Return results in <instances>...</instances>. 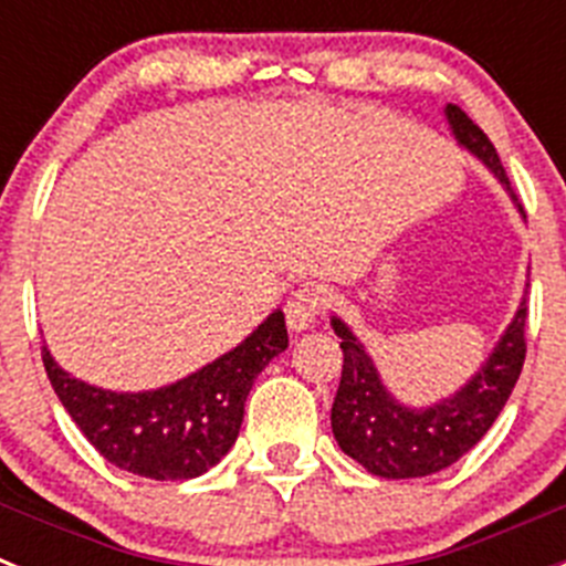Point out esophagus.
<instances>
[{
  "label": "esophagus",
  "mask_w": 566,
  "mask_h": 566,
  "mask_svg": "<svg viewBox=\"0 0 566 566\" xmlns=\"http://www.w3.org/2000/svg\"><path fill=\"white\" fill-rule=\"evenodd\" d=\"M326 306V294L317 283H303L297 292L289 297L286 303V323L292 332H306V328L314 326V319L319 317Z\"/></svg>",
  "instance_id": "esophagus-1"
}]
</instances>
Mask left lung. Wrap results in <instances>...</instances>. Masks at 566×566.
<instances>
[{"instance_id":"1","label":"left lung","mask_w":566,"mask_h":566,"mask_svg":"<svg viewBox=\"0 0 566 566\" xmlns=\"http://www.w3.org/2000/svg\"><path fill=\"white\" fill-rule=\"evenodd\" d=\"M444 113L457 142L476 155L507 187L510 198L518 201L499 161L496 147L490 144L482 127L473 124V118H468V113L457 104H448ZM332 326L343 348V377L332 405L334 439L368 473L382 479L431 476L459 462L490 431V424L496 422L504 402L516 388L527 354V339H524L527 300H522L516 317L476 377L468 379V385H462L453 397L419 411V408H405L388 394L371 357L365 354L363 343L343 319L332 317Z\"/></svg>"}]
</instances>
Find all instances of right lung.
<instances>
[{
	"instance_id": "1",
	"label": "right lung",
	"mask_w": 566,
	"mask_h": 566,
	"mask_svg": "<svg viewBox=\"0 0 566 566\" xmlns=\"http://www.w3.org/2000/svg\"><path fill=\"white\" fill-rule=\"evenodd\" d=\"M283 312L269 314L238 348L158 391L115 394L70 377L42 345L50 385L87 442L135 476L178 482L207 473L234 444L258 374L286 352Z\"/></svg>"
}]
</instances>
